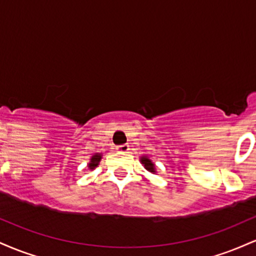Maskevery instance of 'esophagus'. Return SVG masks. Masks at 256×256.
<instances>
[{
	"label": "esophagus",
	"instance_id": "1",
	"mask_svg": "<svg viewBox=\"0 0 256 256\" xmlns=\"http://www.w3.org/2000/svg\"><path fill=\"white\" fill-rule=\"evenodd\" d=\"M116 149H118V152H128V149H130V146H128V144H122V146H119Z\"/></svg>",
	"mask_w": 256,
	"mask_h": 256
}]
</instances>
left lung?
<instances>
[{"label":"left lung","mask_w":256,"mask_h":256,"mask_svg":"<svg viewBox=\"0 0 256 256\" xmlns=\"http://www.w3.org/2000/svg\"><path fill=\"white\" fill-rule=\"evenodd\" d=\"M140 164L144 166V168L146 170V171L152 173V174H155V173H156V167H155V164L152 162V161L148 156H144V155H143V156L140 158Z\"/></svg>","instance_id":"left-lung-1"}]
</instances>
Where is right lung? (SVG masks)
<instances>
[{
    "mask_svg": "<svg viewBox=\"0 0 256 256\" xmlns=\"http://www.w3.org/2000/svg\"><path fill=\"white\" fill-rule=\"evenodd\" d=\"M101 158H102L101 152H96V154H94L90 158L89 164H88V168H89L90 171L95 170L96 167L98 166V164H100V161H101Z\"/></svg>",
    "mask_w": 256,
    "mask_h": 256,
    "instance_id": "right-lung-1",
    "label": "right lung"
}]
</instances>
